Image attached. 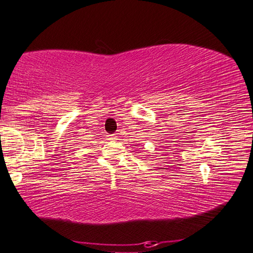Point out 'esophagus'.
<instances>
[{"mask_svg":"<svg viewBox=\"0 0 253 253\" xmlns=\"http://www.w3.org/2000/svg\"><path fill=\"white\" fill-rule=\"evenodd\" d=\"M107 139L108 140H116L117 136L115 135V133H112V135H107Z\"/></svg>","mask_w":253,"mask_h":253,"instance_id":"obj_1","label":"esophagus"}]
</instances>
